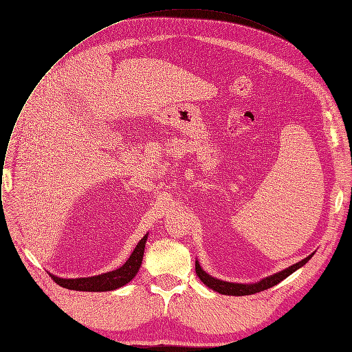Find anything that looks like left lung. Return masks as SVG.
Instances as JSON below:
<instances>
[{"label": "left lung", "instance_id": "8db88e82", "mask_svg": "<svg viewBox=\"0 0 352 352\" xmlns=\"http://www.w3.org/2000/svg\"><path fill=\"white\" fill-rule=\"evenodd\" d=\"M312 258V255H309L308 258H305L304 261H300L289 267H287L285 270L283 272H278L273 276H269L258 283H254V284H239V283H228V281H223V280H219V278H214L212 276H209L202 267H200L199 262L196 261L195 263V270H196V274L197 277L200 278V281H202L204 284H206L209 288H212L213 291H217L219 294H223V295H235V296H242V295H252V294H256V292H261L263 289H267L270 287H274L276 284H278L280 281H283L284 278H287L289 274H292L295 270H298L299 267H302L309 259Z\"/></svg>", "mask_w": 352, "mask_h": 352}]
</instances>
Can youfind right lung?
I'll use <instances>...</instances> for the list:
<instances>
[{
    "mask_svg": "<svg viewBox=\"0 0 352 352\" xmlns=\"http://www.w3.org/2000/svg\"><path fill=\"white\" fill-rule=\"evenodd\" d=\"M147 239V234L139 241L133 252L131 254L129 259L117 270L107 272L93 277H82V278H60L57 276H52V278L61 287L75 291H93V292H102V291H113L125 284H128L139 272L142 265L143 252H144V243Z\"/></svg>",
    "mask_w": 352,
    "mask_h": 352,
    "instance_id": "right-lung-1",
    "label": "right lung"
}]
</instances>
